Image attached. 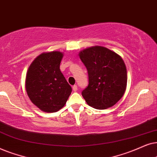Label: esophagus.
Returning <instances> with one entry per match:
<instances>
[{
    "instance_id": "34e87169",
    "label": "esophagus",
    "mask_w": 157,
    "mask_h": 157,
    "mask_svg": "<svg viewBox=\"0 0 157 157\" xmlns=\"http://www.w3.org/2000/svg\"><path fill=\"white\" fill-rule=\"evenodd\" d=\"M72 90H73V91H74V92L77 91V85H74V86L72 87Z\"/></svg>"
}]
</instances>
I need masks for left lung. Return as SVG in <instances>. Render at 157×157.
I'll return each mask as SVG.
<instances>
[{
	"mask_svg": "<svg viewBox=\"0 0 157 157\" xmlns=\"http://www.w3.org/2000/svg\"><path fill=\"white\" fill-rule=\"evenodd\" d=\"M79 56L88 72L89 84L82 92L86 103L98 110L113 106L126 88L124 60L116 52L100 46L82 50Z\"/></svg>",
	"mask_w": 157,
	"mask_h": 157,
	"instance_id": "1",
	"label": "left lung"
}]
</instances>
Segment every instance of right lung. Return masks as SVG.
<instances>
[{
  "mask_svg": "<svg viewBox=\"0 0 157 157\" xmlns=\"http://www.w3.org/2000/svg\"><path fill=\"white\" fill-rule=\"evenodd\" d=\"M63 53H42L33 60L27 71L26 90L31 101L39 109L54 113L65 105L72 93L59 69Z\"/></svg>",
  "mask_w": 157,
  "mask_h": 157,
  "instance_id": "obj_1",
  "label": "right lung"
}]
</instances>
